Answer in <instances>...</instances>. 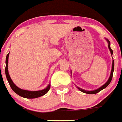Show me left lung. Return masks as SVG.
I'll use <instances>...</instances> for the list:
<instances>
[{"mask_svg":"<svg viewBox=\"0 0 122 122\" xmlns=\"http://www.w3.org/2000/svg\"><path fill=\"white\" fill-rule=\"evenodd\" d=\"M107 41H108V47H109V49L110 51H111V54L112 55L113 54V51L112 50L111 48V47H110V45H111V44H110V42L108 40H107ZM114 60H113V62H112V70H111V75H110V77L109 78L108 81H107V82H106V83L105 84L103 85V86H101L100 88H99V89H98L97 90H93V91H86V90H83V89H81V88H79V87H77L78 88V89L80 91L82 92H84V93H88V94H95V93H98L99 92H100L101 90H102L103 89H104V88H106V87H107V86H108L109 84H110V82H111V80L112 79V76H113V73H114Z\"/></svg>","mask_w":122,"mask_h":122,"instance_id":"left-lung-1","label":"left lung"}]
</instances>
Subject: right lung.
Returning <instances> with one entry per match:
<instances>
[{
    "label": "right lung",
    "mask_w": 122,
    "mask_h": 122,
    "mask_svg": "<svg viewBox=\"0 0 122 122\" xmlns=\"http://www.w3.org/2000/svg\"><path fill=\"white\" fill-rule=\"evenodd\" d=\"M8 56L9 54H7L6 57V66H5V74H6V77L7 80H8V83H9L10 86L11 88L12 89V90L15 92V93L19 95V96H21L22 97L25 98H38L46 94L47 92L50 89L51 86L49 85L48 87H46V89H43L42 90H38V91H28V90H22V89H19L17 87L16 85L13 82L12 80L11 79L10 75L8 74Z\"/></svg>",
    "instance_id": "add662e5"
}]
</instances>
